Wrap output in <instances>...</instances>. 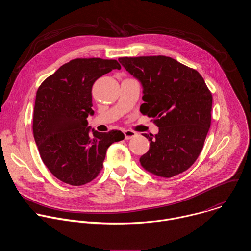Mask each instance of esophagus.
Returning a JSON list of instances; mask_svg holds the SVG:
<instances>
[{
    "instance_id": "1",
    "label": "esophagus",
    "mask_w": 251,
    "mask_h": 251,
    "mask_svg": "<svg viewBox=\"0 0 251 251\" xmlns=\"http://www.w3.org/2000/svg\"><path fill=\"white\" fill-rule=\"evenodd\" d=\"M123 133H124V136H125V139H126V140L132 139V138H134V137H136V136H137V133H136L135 131H133V130H129V129L124 130V131H123Z\"/></svg>"
}]
</instances>
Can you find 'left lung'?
<instances>
[{
	"label": "left lung",
	"mask_w": 251,
	"mask_h": 251,
	"mask_svg": "<svg viewBox=\"0 0 251 251\" xmlns=\"http://www.w3.org/2000/svg\"><path fill=\"white\" fill-rule=\"evenodd\" d=\"M118 60L144 88L141 113L159 127L155 136L143 134L150 149L140 158L141 165L164 177L187 171L200 156L211 123L212 95L202 76L165 55Z\"/></svg>",
	"instance_id": "obj_1"
}]
</instances>
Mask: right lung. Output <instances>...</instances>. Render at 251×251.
<instances>
[{"label":"right lung","instance_id":"1","mask_svg":"<svg viewBox=\"0 0 251 251\" xmlns=\"http://www.w3.org/2000/svg\"><path fill=\"white\" fill-rule=\"evenodd\" d=\"M116 59L75 58L61 65L40 85L35 97L32 131L41 158L59 181L82 186L99 175L106 151L124 139L118 130L89 134L93 114L92 86L112 69Z\"/></svg>","mask_w":251,"mask_h":251}]
</instances>
